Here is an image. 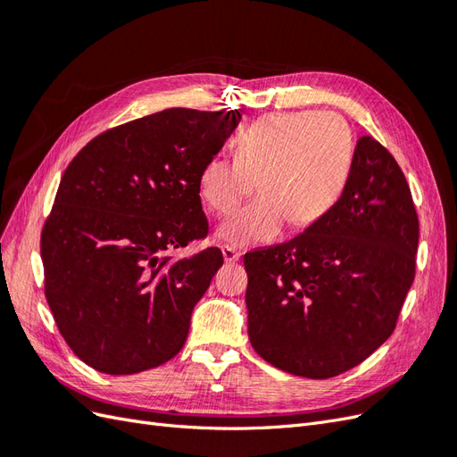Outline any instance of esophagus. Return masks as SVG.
Returning <instances> with one entry per match:
<instances>
[{"instance_id":"34e87169","label":"esophagus","mask_w":457,"mask_h":457,"mask_svg":"<svg viewBox=\"0 0 457 457\" xmlns=\"http://www.w3.org/2000/svg\"><path fill=\"white\" fill-rule=\"evenodd\" d=\"M220 252H223V257H225L227 262H237L240 259V253L230 245H223V247H220Z\"/></svg>"}]
</instances>
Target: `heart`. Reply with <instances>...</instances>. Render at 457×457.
Masks as SVG:
<instances>
[{"label": "heart", "instance_id": "obj_1", "mask_svg": "<svg viewBox=\"0 0 457 457\" xmlns=\"http://www.w3.org/2000/svg\"><path fill=\"white\" fill-rule=\"evenodd\" d=\"M354 162L351 126L336 112H278L244 129L237 156L215 154L198 175L200 198L228 217L257 188L262 195L219 234L234 245L278 238L286 223L307 228L331 212L349 183Z\"/></svg>", "mask_w": 457, "mask_h": 457}]
</instances>
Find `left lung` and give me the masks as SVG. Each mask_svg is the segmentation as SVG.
<instances>
[{
    "mask_svg": "<svg viewBox=\"0 0 457 457\" xmlns=\"http://www.w3.org/2000/svg\"><path fill=\"white\" fill-rule=\"evenodd\" d=\"M418 242L403 170L381 143L361 137L331 212L289 242L244 255L252 347L274 368L311 379L358 366L396 328Z\"/></svg>",
    "mask_w": 457,
    "mask_h": 457,
    "instance_id": "8db88e82",
    "label": "left lung"
}]
</instances>
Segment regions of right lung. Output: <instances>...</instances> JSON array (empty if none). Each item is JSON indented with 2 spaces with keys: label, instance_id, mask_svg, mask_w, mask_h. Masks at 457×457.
<instances>
[{
  "label": "right lung",
  "instance_id": "obj_1",
  "mask_svg": "<svg viewBox=\"0 0 457 457\" xmlns=\"http://www.w3.org/2000/svg\"><path fill=\"white\" fill-rule=\"evenodd\" d=\"M240 118L168 108L96 135L68 163L39 247L54 324L87 366L129 376L183 349L223 253L171 252L210 232L198 175Z\"/></svg>",
  "mask_w": 457,
  "mask_h": 457
}]
</instances>
